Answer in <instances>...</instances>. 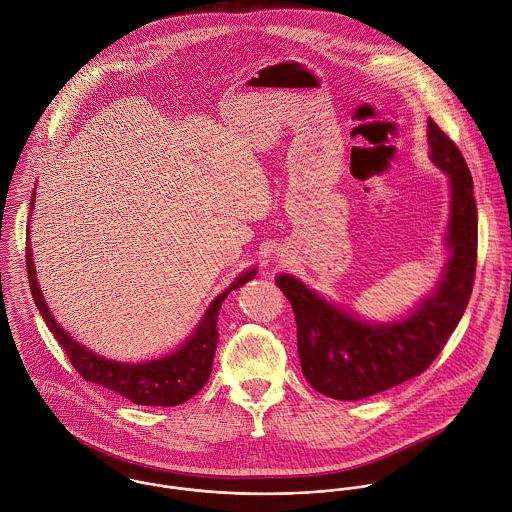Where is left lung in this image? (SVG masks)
<instances>
[{
  "mask_svg": "<svg viewBox=\"0 0 512 512\" xmlns=\"http://www.w3.org/2000/svg\"><path fill=\"white\" fill-rule=\"evenodd\" d=\"M432 161L451 179L445 274L416 313L394 325H368L339 311L293 276L276 278L292 303L297 353L307 382L335 400H363L398 386L436 361L473 292L477 266V205L469 167L453 140L430 118Z\"/></svg>",
  "mask_w": 512,
  "mask_h": 512,
  "instance_id": "1",
  "label": "left lung"
}]
</instances>
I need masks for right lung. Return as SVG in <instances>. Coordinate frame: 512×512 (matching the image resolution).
<instances>
[{
	"label": "right lung",
	"instance_id": "obj_1",
	"mask_svg": "<svg viewBox=\"0 0 512 512\" xmlns=\"http://www.w3.org/2000/svg\"><path fill=\"white\" fill-rule=\"evenodd\" d=\"M33 199H35V193L31 197V207H33ZM25 260H27L29 288L33 293L35 305H37L39 313L43 315L47 327L51 329V333L55 335V339L59 341L63 351L67 353L74 370L86 382L100 384V386L128 398L130 402H134L138 406H179V404L187 402L191 396H195L207 384V380L211 376V368H213L217 343H219V331H217L219 319L217 317H219L220 305L230 290L240 288L242 284L252 280L256 274V270L246 272L226 292L215 297L213 303L209 305L203 321L199 323L197 331L179 351H175L173 355L159 359V361L142 363V365H128V363L124 365V363L106 361V359L94 355L92 351L78 345L69 333H65L61 329V325H57L55 317L51 315V311L41 295V290L37 286L29 242L25 246Z\"/></svg>",
	"mask_w": 512,
	"mask_h": 512
}]
</instances>
